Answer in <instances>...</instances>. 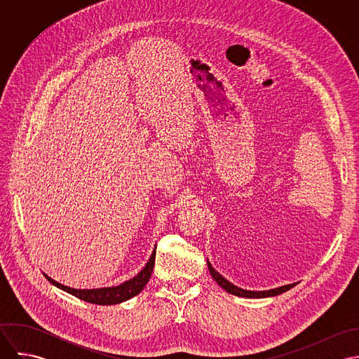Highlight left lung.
<instances>
[{
  "label": "left lung",
  "instance_id": "1",
  "mask_svg": "<svg viewBox=\"0 0 359 359\" xmlns=\"http://www.w3.org/2000/svg\"><path fill=\"white\" fill-rule=\"evenodd\" d=\"M207 266H208V271L212 276V279L226 292V293H231L233 296H238V297H246V299H265V297H273V296H278V294H282L287 290H290L292 287H294L299 282L296 283H290V285H283V286H279V287H275V289H269V290H246V289H242V287H238L236 285L231 283L228 279H225L222 275H219L214 268L212 265L210 264V261L207 259Z\"/></svg>",
  "mask_w": 359,
  "mask_h": 359
}]
</instances>
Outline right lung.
I'll list each match as a JSON object with an SVG mask.
<instances>
[{
	"label": "right lung",
	"mask_w": 359,
	"mask_h": 359,
	"mask_svg": "<svg viewBox=\"0 0 359 359\" xmlns=\"http://www.w3.org/2000/svg\"><path fill=\"white\" fill-rule=\"evenodd\" d=\"M154 257H156V248L149 257L147 265L134 278H131L117 286H110V287L74 289V287H69V286H65V285L53 280L47 273H44V275L53 286H56L60 290H65L66 293H69L83 302H87L91 304H98V306H113V304H120L123 302H127L144 290V287L149 282L152 271H154Z\"/></svg>",
	"instance_id": "1"
}]
</instances>
